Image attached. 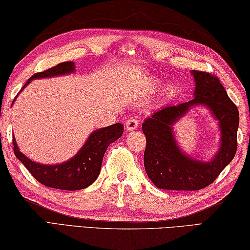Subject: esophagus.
Masks as SVG:
<instances>
[{
    "mask_svg": "<svg viewBox=\"0 0 250 250\" xmlns=\"http://www.w3.org/2000/svg\"><path fill=\"white\" fill-rule=\"evenodd\" d=\"M139 126V121L136 117H131V119L126 121V128L128 130H134Z\"/></svg>",
    "mask_w": 250,
    "mask_h": 250,
    "instance_id": "obj_1",
    "label": "esophagus"
}]
</instances>
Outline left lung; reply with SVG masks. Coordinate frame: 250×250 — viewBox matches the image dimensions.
<instances>
[{
    "mask_svg": "<svg viewBox=\"0 0 250 250\" xmlns=\"http://www.w3.org/2000/svg\"><path fill=\"white\" fill-rule=\"evenodd\" d=\"M196 89L191 101L167 105L145 121L143 131L147 140L144 164L146 172L158 188L169 190H199L212 184L232 161L237 150L239 113L215 75L192 70ZM205 104L219 121L221 147L209 163L184 155L173 140L171 125L191 106Z\"/></svg>",
    "mask_w": 250,
    "mask_h": 250,
    "instance_id": "left-lung-1",
    "label": "left lung"
}]
</instances>
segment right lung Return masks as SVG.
I'll use <instances>...</instances> for the list:
<instances>
[{
  "mask_svg": "<svg viewBox=\"0 0 250 250\" xmlns=\"http://www.w3.org/2000/svg\"><path fill=\"white\" fill-rule=\"evenodd\" d=\"M74 69L73 62L60 63L43 72L32 75L23 87H26V84L29 83L32 79L59 76V75L72 73ZM123 130L124 126L116 123L93 131L83 147L73 159L55 166H44L31 161L20 151L15 138H13L14 153L31 175L42 185L55 189L79 190L90 186L97 180L101 171L103 155L107 147L113 141L121 137Z\"/></svg>",
  "mask_w": 250,
  "mask_h": 250,
  "instance_id": "1",
  "label": "right lung"
}]
</instances>
